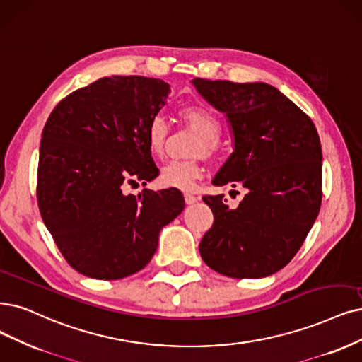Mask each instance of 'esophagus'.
Masks as SVG:
<instances>
[{
	"label": "esophagus",
	"mask_w": 362,
	"mask_h": 362,
	"mask_svg": "<svg viewBox=\"0 0 362 362\" xmlns=\"http://www.w3.org/2000/svg\"><path fill=\"white\" fill-rule=\"evenodd\" d=\"M197 202H198V198H197L195 195H192V194H189V192H186V194H185V203L188 204V206L195 204Z\"/></svg>",
	"instance_id": "esophagus-1"
}]
</instances>
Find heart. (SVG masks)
<instances>
[{"label":"heart","mask_w":362,"mask_h":362,"mask_svg":"<svg viewBox=\"0 0 362 362\" xmlns=\"http://www.w3.org/2000/svg\"><path fill=\"white\" fill-rule=\"evenodd\" d=\"M182 117L191 128H194L199 139L197 140L194 153L213 156L219 149L221 122L206 107L188 105L182 110ZM168 136V124L163 116H153L146 128V141L152 155L160 158L164 155L165 140ZM203 176V167L197 160H170L160 170L159 180L165 188H176L180 191L194 189L195 182Z\"/></svg>","instance_id":"1"}]
</instances>
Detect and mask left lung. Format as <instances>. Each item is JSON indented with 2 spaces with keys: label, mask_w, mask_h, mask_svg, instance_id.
Here are the masks:
<instances>
[{
  "label": "left lung",
  "mask_w": 362,
  "mask_h": 362,
  "mask_svg": "<svg viewBox=\"0 0 362 362\" xmlns=\"http://www.w3.org/2000/svg\"><path fill=\"white\" fill-rule=\"evenodd\" d=\"M209 104L225 113L234 151L211 183L243 186L230 209L223 195H206L211 228L199 243L203 261L223 276L261 279L296 257L322 202V149L300 107L262 82L191 80Z\"/></svg>",
  "instance_id": "obj_1"
}]
</instances>
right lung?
Segmentation results:
<instances>
[{
	"label": "right lung",
	"mask_w": 362,
	"mask_h": 362,
	"mask_svg": "<svg viewBox=\"0 0 362 362\" xmlns=\"http://www.w3.org/2000/svg\"><path fill=\"white\" fill-rule=\"evenodd\" d=\"M170 85L143 76L103 77L65 97L40 143L37 199L45 225L80 274L117 280L151 262L159 233L185 209L179 189L124 194L153 180L149 120Z\"/></svg>",
	"instance_id": "add662e5"
}]
</instances>
